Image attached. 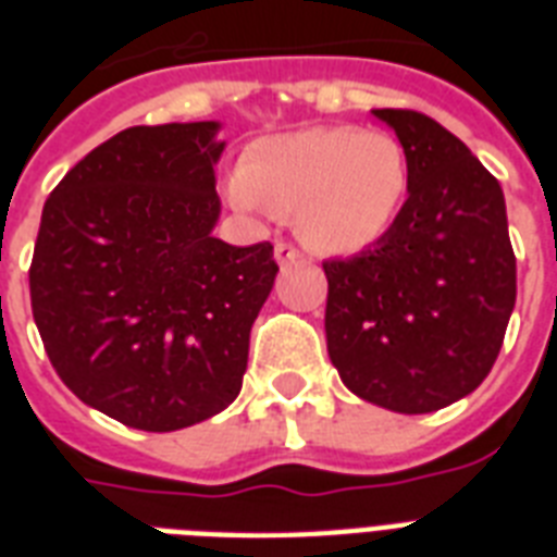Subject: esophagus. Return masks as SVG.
Returning a JSON list of instances; mask_svg holds the SVG:
<instances>
[{
    "label": "esophagus",
    "mask_w": 557,
    "mask_h": 557,
    "mask_svg": "<svg viewBox=\"0 0 557 557\" xmlns=\"http://www.w3.org/2000/svg\"><path fill=\"white\" fill-rule=\"evenodd\" d=\"M304 257V253L297 251L295 245L286 243V239H277V245H274V260L280 262V265H288V262H297Z\"/></svg>",
    "instance_id": "34e87169"
}]
</instances>
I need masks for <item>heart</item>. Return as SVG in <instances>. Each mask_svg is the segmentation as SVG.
<instances>
[{"label": "heart", "instance_id": "1", "mask_svg": "<svg viewBox=\"0 0 557 557\" xmlns=\"http://www.w3.org/2000/svg\"><path fill=\"white\" fill-rule=\"evenodd\" d=\"M410 190L405 147L387 133L314 126L253 144L227 178L248 213H295L314 251L356 253L396 225Z\"/></svg>", "mask_w": 557, "mask_h": 557}]
</instances>
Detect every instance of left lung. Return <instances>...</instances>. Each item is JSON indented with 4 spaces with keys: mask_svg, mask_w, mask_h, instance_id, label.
I'll return each instance as SVG.
<instances>
[{
    "mask_svg": "<svg viewBox=\"0 0 557 557\" xmlns=\"http://www.w3.org/2000/svg\"><path fill=\"white\" fill-rule=\"evenodd\" d=\"M410 164L396 225L326 260V349L356 396L431 413L483 384L518 297L500 182L457 135L413 109H372Z\"/></svg>",
    "mask_w": 557,
    "mask_h": 557,
    "instance_id": "8db88e82",
    "label": "left lung"
}]
</instances>
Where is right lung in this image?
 Instances as JSON below:
<instances>
[{"label":"right lung","mask_w":557,"mask_h":557,"mask_svg":"<svg viewBox=\"0 0 557 557\" xmlns=\"http://www.w3.org/2000/svg\"><path fill=\"white\" fill-rule=\"evenodd\" d=\"M216 129L129 126L42 208L28 271L42 347L74 396L126 428L168 433L225 410L277 277L271 243L210 234Z\"/></svg>","instance_id":"obj_1"}]
</instances>
